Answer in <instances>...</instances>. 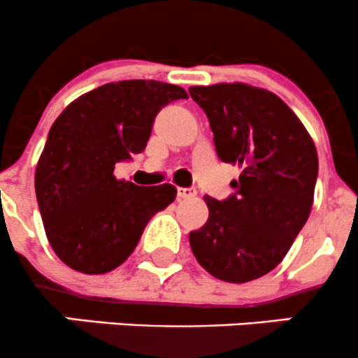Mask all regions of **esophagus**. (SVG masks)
Returning <instances> with one entry per match:
<instances>
[{
	"instance_id": "1",
	"label": "esophagus",
	"mask_w": 358,
	"mask_h": 358,
	"mask_svg": "<svg viewBox=\"0 0 358 358\" xmlns=\"http://www.w3.org/2000/svg\"><path fill=\"white\" fill-rule=\"evenodd\" d=\"M176 194H178V199H192V197H195V195H197V190L192 189V187H189V189L178 187Z\"/></svg>"
}]
</instances>
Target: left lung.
<instances>
[{
	"instance_id": "left-lung-1",
	"label": "left lung",
	"mask_w": 358,
	"mask_h": 358,
	"mask_svg": "<svg viewBox=\"0 0 358 358\" xmlns=\"http://www.w3.org/2000/svg\"><path fill=\"white\" fill-rule=\"evenodd\" d=\"M192 99L208 115L217 157L238 164L235 194L206 195L208 223L190 231L192 252L209 274L247 283L283 261L314 202L317 150L276 94L240 84L195 85Z\"/></svg>"
}]
</instances>
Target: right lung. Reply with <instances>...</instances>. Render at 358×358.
Wrapping results in <instances>:
<instances>
[{"label": "right lung", "mask_w": 358, "mask_h": 358, "mask_svg": "<svg viewBox=\"0 0 358 358\" xmlns=\"http://www.w3.org/2000/svg\"><path fill=\"white\" fill-rule=\"evenodd\" d=\"M187 97L164 82H113L75 99L52 123L36 168V197L48 240L69 268H118L150 217L175 201L169 183L137 187L113 171L145 149L161 108Z\"/></svg>", "instance_id": "obj_1"}]
</instances>
